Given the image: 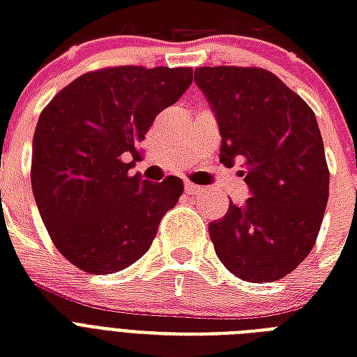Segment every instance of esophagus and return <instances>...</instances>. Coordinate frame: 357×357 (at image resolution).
<instances>
[{
  "mask_svg": "<svg viewBox=\"0 0 357 357\" xmlns=\"http://www.w3.org/2000/svg\"><path fill=\"white\" fill-rule=\"evenodd\" d=\"M185 190H187V192H196V190H200V187L195 183H190V181H187V183H185Z\"/></svg>",
  "mask_w": 357,
  "mask_h": 357,
  "instance_id": "esophagus-1",
  "label": "esophagus"
}]
</instances>
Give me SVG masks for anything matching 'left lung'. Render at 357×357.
Returning a JSON list of instances; mask_svg holds the SVG:
<instances>
[{
  "label": "left lung",
  "mask_w": 357,
  "mask_h": 357,
  "mask_svg": "<svg viewBox=\"0 0 357 357\" xmlns=\"http://www.w3.org/2000/svg\"><path fill=\"white\" fill-rule=\"evenodd\" d=\"M195 83L215 113L220 162L250 189L243 206L209 224L218 259L246 282H276L313 248L328 204L330 174L315 113L263 68L202 66Z\"/></svg>",
  "instance_id": "left-lung-1"
}]
</instances>
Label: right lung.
<instances>
[{
    "label": "right lung",
    "instance_id": "add662e5",
    "mask_svg": "<svg viewBox=\"0 0 357 357\" xmlns=\"http://www.w3.org/2000/svg\"><path fill=\"white\" fill-rule=\"evenodd\" d=\"M190 83L192 68H103L72 81L40 113L33 195L53 244L72 265L111 274L150 250L183 181L170 176L150 183L129 168L157 114Z\"/></svg>",
    "mask_w": 357,
    "mask_h": 357
}]
</instances>
